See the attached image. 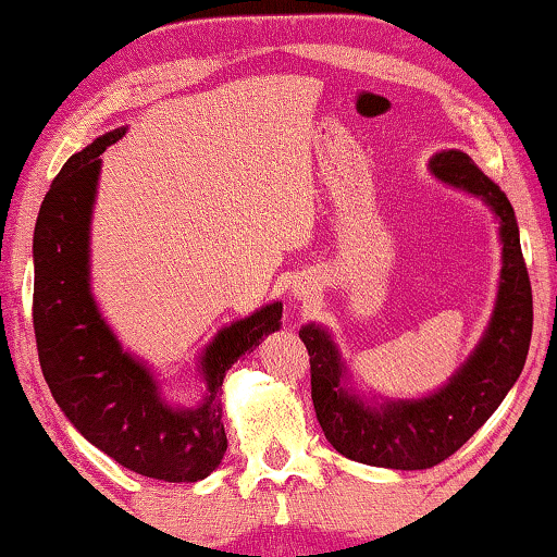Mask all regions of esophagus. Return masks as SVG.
I'll return each mask as SVG.
<instances>
[{
	"label": "esophagus",
	"mask_w": 557,
	"mask_h": 557,
	"mask_svg": "<svg viewBox=\"0 0 557 557\" xmlns=\"http://www.w3.org/2000/svg\"><path fill=\"white\" fill-rule=\"evenodd\" d=\"M293 293H295L297 300H305V297H310V295H312V287H310V285H305V282H302V285H295Z\"/></svg>",
	"instance_id": "obj_1"
}]
</instances>
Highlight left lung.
<instances>
[{
    "mask_svg": "<svg viewBox=\"0 0 557 557\" xmlns=\"http://www.w3.org/2000/svg\"><path fill=\"white\" fill-rule=\"evenodd\" d=\"M430 172L445 185L483 199L500 220L503 239L493 318L450 383L420 400L370 405L345 387L347 370L330 332L320 325L300 330L310 355L312 403L322 433L339 455L375 468L425 470L458 453L516 385L533 335V289L508 197L460 149L435 154Z\"/></svg>",
    "mask_w": 557,
    "mask_h": 557,
    "instance_id": "left-lung-1",
    "label": "left lung"
}]
</instances>
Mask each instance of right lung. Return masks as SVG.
Returning a JSON list of instances; mask_svg holds the SVG:
<instances>
[{"instance_id":"obj_1","label":"right lung","mask_w":557,"mask_h":557,"mask_svg":"<svg viewBox=\"0 0 557 557\" xmlns=\"http://www.w3.org/2000/svg\"><path fill=\"white\" fill-rule=\"evenodd\" d=\"M124 127L72 154L39 207L35 227V322L41 375L89 443L127 470L164 483H197L225 458L220 389L225 372L270 332L282 302L222 327L202 355V405L172 408L145 362L122 350L89 289V220L102 160Z\"/></svg>"}]
</instances>
